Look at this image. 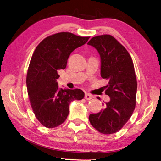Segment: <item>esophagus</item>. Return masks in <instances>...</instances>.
Returning <instances> with one entry per match:
<instances>
[{
	"label": "esophagus",
	"instance_id": "1",
	"mask_svg": "<svg viewBox=\"0 0 161 161\" xmlns=\"http://www.w3.org/2000/svg\"><path fill=\"white\" fill-rule=\"evenodd\" d=\"M84 98H86V100H90V99H92V98H93V97L91 95V94H90L88 93H86L85 94V96H84Z\"/></svg>",
	"mask_w": 161,
	"mask_h": 161
}]
</instances>
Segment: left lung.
Segmentation results:
<instances>
[{
    "label": "left lung",
    "instance_id": "left-lung-1",
    "mask_svg": "<svg viewBox=\"0 0 161 161\" xmlns=\"http://www.w3.org/2000/svg\"><path fill=\"white\" fill-rule=\"evenodd\" d=\"M88 44L101 56V76L109 80L105 92L110 97L104 109L90 114L89 120L100 133L113 134L125 126L135 108L137 84L133 62L126 48L110 35L94 36Z\"/></svg>",
    "mask_w": 161,
    "mask_h": 161
}]
</instances>
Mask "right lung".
I'll return each mask as SVG.
<instances>
[{
    "instance_id": "1",
    "label": "right lung",
    "mask_w": 161,
    "mask_h": 161,
    "mask_svg": "<svg viewBox=\"0 0 161 161\" xmlns=\"http://www.w3.org/2000/svg\"><path fill=\"white\" fill-rule=\"evenodd\" d=\"M89 38L58 32L47 36L36 47L28 67L26 85L32 109L43 126L60 125L68 116L70 103L84 97L80 89H60L56 80L59 70L67 67L71 53Z\"/></svg>"
}]
</instances>
